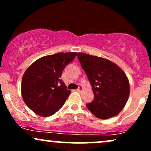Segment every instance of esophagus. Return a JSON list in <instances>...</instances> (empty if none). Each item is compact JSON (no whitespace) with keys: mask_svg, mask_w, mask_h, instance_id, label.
<instances>
[{"mask_svg":"<svg viewBox=\"0 0 151 151\" xmlns=\"http://www.w3.org/2000/svg\"><path fill=\"white\" fill-rule=\"evenodd\" d=\"M78 91H82L83 90V86H81V85H79V87H78V89H77Z\"/></svg>","mask_w":151,"mask_h":151,"instance_id":"34e87169","label":"esophagus"}]
</instances>
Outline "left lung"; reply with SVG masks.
<instances>
[{"mask_svg":"<svg viewBox=\"0 0 151 151\" xmlns=\"http://www.w3.org/2000/svg\"><path fill=\"white\" fill-rule=\"evenodd\" d=\"M77 58L92 86L94 98L86 107L95 116L106 119L122 110L129 96L126 74L106 59L78 53Z\"/></svg>","mask_w":151,"mask_h":151,"instance_id":"left-lung-1","label":"left lung"}]
</instances>
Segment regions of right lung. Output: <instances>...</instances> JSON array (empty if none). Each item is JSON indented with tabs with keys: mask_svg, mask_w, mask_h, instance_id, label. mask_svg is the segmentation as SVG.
I'll list each match as a JSON object with an SVG mask.
<instances>
[{
	"mask_svg": "<svg viewBox=\"0 0 151 151\" xmlns=\"http://www.w3.org/2000/svg\"><path fill=\"white\" fill-rule=\"evenodd\" d=\"M77 52H59L38 59L23 74L22 96L32 111L42 116L53 115L62 108L70 94L61 79L66 66Z\"/></svg>",
	"mask_w": 151,
	"mask_h": 151,
	"instance_id": "add662e5",
	"label": "right lung"
}]
</instances>
